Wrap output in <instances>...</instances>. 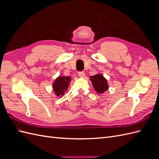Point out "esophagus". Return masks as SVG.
<instances>
[{"label": "esophagus", "instance_id": "1", "mask_svg": "<svg viewBox=\"0 0 159 159\" xmlns=\"http://www.w3.org/2000/svg\"><path fill=\"white\" fill-rule=\"evenodd\" d=\"M78 75L80 77V78H84L85 73L84 71H79L78 72Z\"/></svg>", "mask_w": 159, "mask_h": 159}]
</instances>
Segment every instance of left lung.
<instances>
[{
	"instance_id": "1",
	"label": "left lung",
	"mask_w": 159,
	"mask_h": 159,
	"mask_svg": "<svg viewBox=\"0 0 159 159\" xmlns=\"http://www.w3.org/2000/svg\"><path fill=\"white\" fill-rule=\"evenodd\" d=\"M90 80L93 84L94 89L98 93H103L108 89L107 80L101 74L90 76Z\"/></svg>"
}]
</instances>
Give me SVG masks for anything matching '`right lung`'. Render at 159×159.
Instances as JSON below:
<instances>
[{
  "label": "right lung",
  "mask_w": 159,
  "mask_h": 159,
  "mask_svg": "<svg viewBox=\"0 0 159 159\" xmlns=\"http://www.w3.org/2000/svg\"><path fill=\"white\" fill-rule=\"evenodd\" d=\"M70 81V77L60 75L57 77L53 84V90L56 96L61 97L64 95L66 91L68 88Z\"/></svg>",
  "instance_id": "1"
}]
</instances>
